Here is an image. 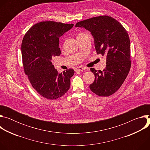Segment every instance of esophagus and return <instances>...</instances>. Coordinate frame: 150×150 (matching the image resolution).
<instances>
[{
  "label": "esophagus",
  "mask_w": 150,
  "mask_h": 150,
  "mask_svg": "<svg viewBox=\"0 0 150 150\" xmlns=\"http://www.w3.org/2000/svg\"><path fill=\"white\" fill-rule=\"evenodd\" d=\"M85 69V68H83V67H77V68H76L75 69V71H83Z\"/></svg>",
  "instance_id": "34e87169"
}]
</instances>
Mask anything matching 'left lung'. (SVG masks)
Returning <instances> with one entry per match:
<instances>
[{"label":"left lung","mask_w":150,"mask_h":150,"mask_svg":"<svg viewBox=\"0 0 150 150\" xmlns=\"http://www.w3.org/2000/svg\"><path fill=\"white\" fill-rule=\"evenodd\" d=\"M75 27L91 32L97 54L106 56V67L103 71L90 69L95 76L90 90L101 97L112 95L121 87L131 66L127 31L117 20L106 15L80 21Z\"/></svg>","instance_id":"obj_1"}]
</instances>
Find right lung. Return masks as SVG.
I'll use <instances>...</instances> for the list:
<instances>
[{
  "mask_svg": "<svg viewBox=\"0 0 150 150\" xmlns=\"http://www.w3.org/2000/svg\"><path fill=\"white\" fill-rule=\"evenodd\" d=\"M73 26V24L42 21L31 27L23 38L21 53L25 74L33 87L47 99H57L70 88L74 70L69 69L59 74L52 60L61 53L59 38Z\"/></svg>",
  "mask_w": 150,
  "mask_h": 150,
  "instance_id": "obj_1",
  "label": "right lung"
}]
</instances>
